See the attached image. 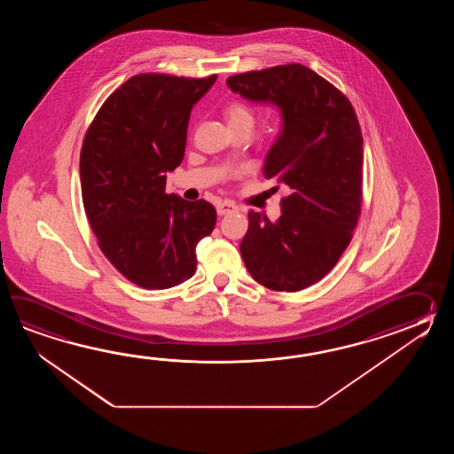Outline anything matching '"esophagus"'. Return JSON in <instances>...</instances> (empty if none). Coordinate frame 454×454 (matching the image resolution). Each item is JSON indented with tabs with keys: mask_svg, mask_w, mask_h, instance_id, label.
<instances>
[{
	"mask_svg": "<svg viewBox=\"0 0 454 454\" xmlns=\"http://www.w3.org/2000/svg\"><path fill=\"white\" fill-rule=\"evenodd\" d=\"M215 209H217V214H219V215H225V214L237 213V211H239V207H237L233 203H229V201H223V203L217 204V206H215Z\"/></svg>",
	"mask_w": 454,
	"mask_h": 454,
	"instance_id": "1",
	"label": "esophagus"
}]
</instances>
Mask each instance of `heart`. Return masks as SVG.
I'll use <instances>...</instances> for the list:
<instances>
[{
  "instance_id": "obj_1",
  "label": "heart",
  "mask_w": 454,
  "mask_h": 454,
  "mask_svg": "<svg viewBox=\"0 0 454 454\" xmlns=\"http://www.w3.org/2000/svg\"><path fill=\"white\" fill-rule=\"evenodd\" d=\"M223 116L231 128H239V126L253 128V123H254V115H253L250 106L243 104L240 100L231 102L229 106H225Z\"/></svg>"
}]
</instances>
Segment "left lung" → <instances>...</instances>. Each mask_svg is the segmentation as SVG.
Wrapping results in <instances>:
<instances>
[{
  "mask_svg": "<svg viewBox=\"0 0 454 454\" xmlns=\"http://www.w3.org/2000/svg\"><path fill=\"white\" fill-rule=\"evenodd\" d=\"M227 86L278 106L282 116L262 167L268 180L287 190L282 215L270 223L248 213L241 258L268 289H307L336 266L357 225L364 164L357 115L339 89L299 63L235 74Z\"/></svg>",
  "mask_w": 454,
  "mask_h": 454,
  "instance_id": "obj_1",
  "label": "left lung"
}]
</instances>
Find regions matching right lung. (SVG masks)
<instances>
[{
	"mask_svg": "<svg viewBox=\"0 0 454 454\" xmlns=\"http://www.w3.org/2000/svg\"><path fill=\"white\" fill-rule=\"evenodd\" d=\"M215 79L129 77L87 129L79 160L87 219L106 260L139 287L190 279L196 245L214 231L213 204L165 193V174L182 164L192 108Z\"/></svg>",
	"mask_w": 454,
	"mask_h": 454,
	"instance_id": "obj_1",
	"label": "right lung"
}]
</instances>
